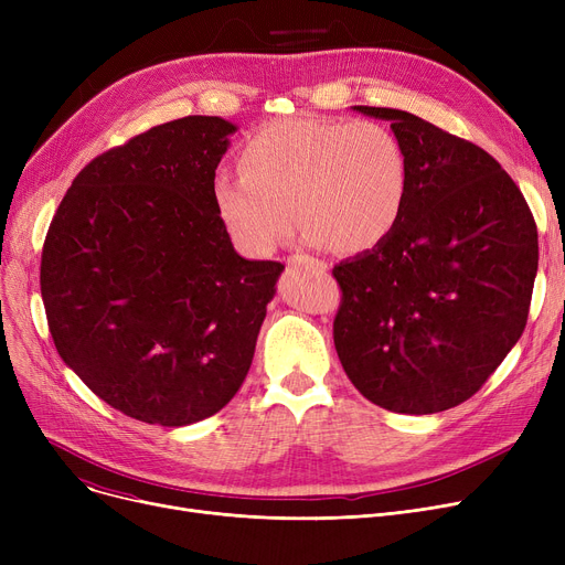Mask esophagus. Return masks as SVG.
I'll return each mask as SVG.
<instances>
[{
  "mask_svg": "<svg viewBox=\"0 0 565 565\" xmlns=\"http://www.w3.org/2000/svg\"><path fill=\"white\" fill-rule=\"evenodd\" d=\"M288 265H309V267H316V270H320V273L328 270V263L318 260L313 256H307V254H292V256H288Z\"/></svg>",
  "mask_w": 565,
  "mask_h": 565,
  "instance_id": "34e87169",
  "label": "esophagus"
}]
</instances>
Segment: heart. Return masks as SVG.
<instances>
[{"label": "heart", "instance_id": "heart-1", "mask_svg": "<svg viewBox=\"0 0 565 565\" xmlns=\"http://www.w3.org/2000/svg\"><path fill=\"white\" fill-rule=\"evenodd\" d=\"M237 167L241 175L215 178L213 203L252 256L288 241L295 215L311 247L373 249L396 231L409 196L405 146L375 121L284 118L245 141Z\"/></svg>", "mask_w": 565, "mask_h": 565}]
</instances>
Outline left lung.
<instances>
[{"mask_svg": "<svg viewBox=\"0 0 565 565\" xmlns=\"http://www.w3.org/2000/svg\"><path fill=\"white\" fill-rule=\"evenodd\" d=\"M384 118L405 146L409 196L382 245L334 265V345L364 398L435 414L477 394L524 332L539 270L529 205L481 146L409 111Z\"/></svg>", "mask_w": 565, "mask_h": 565, "instance_id": "obj_1", "label": "left lung"}]
</instances>
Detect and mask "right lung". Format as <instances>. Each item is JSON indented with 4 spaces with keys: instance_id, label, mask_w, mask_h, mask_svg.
Returning a JSON list of instances; mask_svg holds the SVG:
<instances>
[{
    "instance_id": "right-lung-1",
    "label": "right lung",
    "mask_w": 565,
    "mask_h": 565,
    "mask_svg": "<svg viewBox=\"0 0 565 565\" xmlns=\"http://www.w3.org/2000/svg\"><path fill=\"white\" fill-rule=\"evenodd\" d=\"M235 130L185 116L111 148L77 173L45 235L56 352L143 424H196L235 396L284 273L237 254L215 213V169Z\"/></svg>"
}]
</instances>
